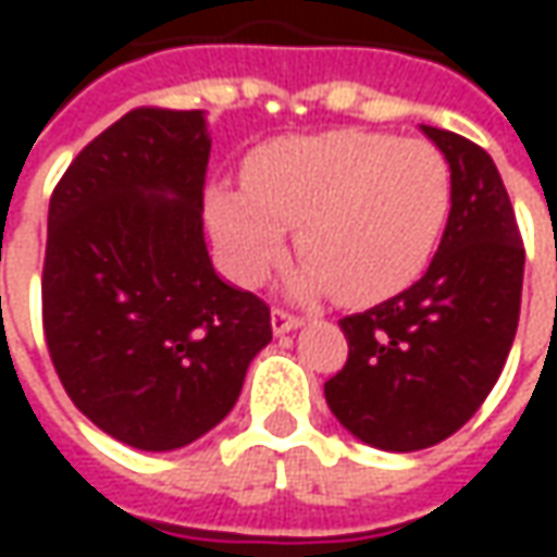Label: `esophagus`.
Returning <instances> with one entry per match:
<instances>
[{
  "mask_svg": "<svg viewBox=\"0 0 557 557\" xmlns=\"http://www.w3.org/2000/svg\"><path fill=\"white\" fill-rule=\"evenodd\" d=\"M300 325H304V319H300V315H294V312H285V310H272V332L275 334L297 332Z\"/></svg>",
  "mask_w": 557,
  "mask_h": 557,
  "instance_id": "34e87169",
  "label": "esophagus"
}]
</instances>
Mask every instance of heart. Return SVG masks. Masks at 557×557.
Wrapping results in <instances>:
<instances>
[{
  "mask_svg": "<svg viewBox=\"0 0 557 557\" xmlns=\"http://www.w3.org/2000/svg\"><path fill=\"white\" fill-rule=\"evenodd\" d=\"M245 183L207 191V223L235 282L260 285L288 257L294 228L307 257L294 290H334L347 304L418 282L453 207L449 166L434 145L362 129L267 141L247 158Z\"/></svg>",
  "mask_w": 557,
  "mask_h": 557,
  "instance_id": "heart-1",
  "label": "heart"
}]
</instances>
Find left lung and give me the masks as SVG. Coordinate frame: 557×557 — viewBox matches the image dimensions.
<instances>
[{
    "mask_svg": "<svg viewBox=\"0 0 557 557\" xmlns=\"http://www.w3.org/2000/svg\"><path fill=\"white\" fill-rule=\"evenodd\" d=\"M421 133L449 163L443 242L412 288L341 319L350 356L325 381L334 418L384 453L456 434L499 381L521 315L524 247L496 163L449 129Z\"/></svg>",
    "mask_w": 557,
    "mask_h": 557,
    "instance_id": "1",
    "label": "left lung"
}]
</instances>
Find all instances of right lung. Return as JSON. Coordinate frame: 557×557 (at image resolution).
Segmentation results:
<instances>
[{
	"instance_id": "1",
	"label": "right lung",
	"mask_w": 557,
	"mask_h": 557,
	"mask_svg": "<svg viewBox=\"0 0 557 557\" xmlns=\"http://www.w3.org/2000/svg\"><path fill=\"white\" fill-rule=\"evenodd\" d=\"M203 111H129L49 201L42 325L74 406L108 437L170 453L238 403L269 307L220 278L203 242Z\"/></svg>"
}]
</instances>
